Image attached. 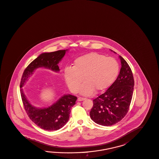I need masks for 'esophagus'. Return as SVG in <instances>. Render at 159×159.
<instances>
[{"instance_id": "34e87169", "label": "esophagus", "mask_w": 159, "mask_h": 159, "mask_svg": "<svg viewBox=\"0 0 159 159\" xmlns=\"http://www.w3.org/2000/svg\"><path fill=\"white\" fill-rule=\"evenodd\" d=\"M86 98H82V97H79L78 98V99H77V100L79 101V102H80V101H83V100H86Z\"/></svg>"}]
</instances>
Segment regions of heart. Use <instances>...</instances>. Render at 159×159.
<instances>
[{"label":"heart","mask_w":159,"mask_h":159,"mask_svg":"<svg viewBox=\"0 0 159 159\" xmlns=\"http://www.w3.org/2000/svg\"><path fill=\"white\" fill-rule=\"evenodd\" d=\"M119 66L115 59L91 53L75 60L73 67L64 70V77L69 89L77 93L82 82L80 93L91 95L103 92L111 86L118 76Z\"/></svg>","instance_id":"1"}]
</instances>
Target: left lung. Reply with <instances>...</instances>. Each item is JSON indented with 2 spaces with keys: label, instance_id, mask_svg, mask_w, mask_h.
<instances>
[{
  "label": "left lung",
  "instance_id": "1",
  "mask_svg": "<svg viewBox=\"0 0 159 159\" xmlns=\"http://www.w3.org/2000/svg\"><path fill=\"white\" fill-rule=\"evenodd\" d=\"M119 58L121 67L119 76L104 93L93 99L90 111L92 120L102 126H111L120 121L131 103L134 85L133 73L126 60L121 56Z\"/></svg>",
  "mask_w": 159,
  "mask_h": 159
}]
</instances>
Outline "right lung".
Here are the masks:
<instances>
[{"label": "right lung", "mask_w": 159, "mask_h": 159, "mask_svg": "<svg viewBox=\"0 0 159 159\" xmlns=\"http://www.w3.org/2000/svg\"><path fill=\"white\" fill-rule=\"evenodd\" d=\"M66 50H60L39 55L28 65L22 75L20 88L24 108L31 120L45 130H57L65 126L69 120L71 107L76 103L77 98L70 94H65L49 107L38 109L29 103L21 88L34 70L38 67H44L53 71H59L57 65L64 57Z\"/></svg>", "instance_id": "right-lung-1"}]
</instances>
